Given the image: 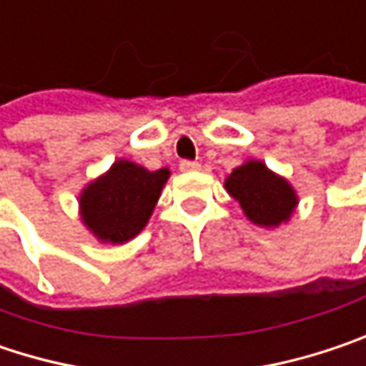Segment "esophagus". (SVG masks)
Masks as SVG:
<instances>
[{
	"label": "esophagus",
	"instance_id": "34e87169",
	"mask_svg": "<svg viewBox=\"0 0 366 366\" xmlns=\"http://www.w3.org/2000/svg\"><path fill=\"white\" fill-rule=\"evenodd\" d=\"M201 167V163L197 162H182L180 163V172H197Z\"/></svg>",
	"mask_w": 366,
	"mask_h": 366
}]
</instances>
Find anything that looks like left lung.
<instances>
[{
	"mask_svg": "<svg viewBox=\"0 0 366 366\" xmlns=\"http://www.w3.org/2000/svg\"><path fill=\"white\" fill-rule=\"evenodd\" d=\"M227 194L238 201L254 226L275 229L288 224L298 207V194L284 176L271 172L261 159H247L226 178Z\"/></svg>",
	"mask_w": 366,
	"mask_h": 366,
	"instance_id": "8db88e82",
	"label": "left lung"
}]
</instances>
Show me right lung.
<instances>
[{
	"label": "right lung",
	"mask_w": 366,
	"mask_h": 366,
	"mask_svg": "<svg viewBox=\"0 0 366 366\" xmlns=\"http://www.w3.org/2000/svg\"><path fill=\"white\" fill-rule=\"evenodd\" d=\"M169 174L167 167L151 172L130 159L114 162L80 190V222L103 244L132 240L149 224Z\"/></svg>",
	"instance_id": "1"
}]
</instances>
